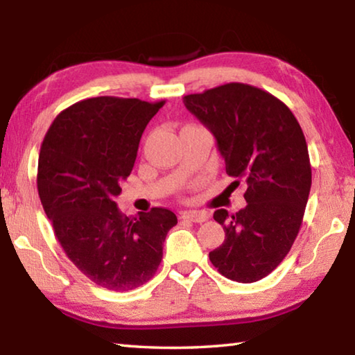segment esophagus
Returning <instances> with one entry per match:
<instances>
[{
    "label": "esophagus",
    "mask_w": 355,
    "mask_h": 355,
    "mask_svg": "<svg viewBox=\"0 0 355 355\" xmlns=\"http://www.w3.org/2000/svg\"><path fill=\"white\" fill-rule=\"evenodd\" d=\"M208 218H209V214L205 213V211H184V213H182V219L183 220L197 222V224L208 220Z\"/></svg>",
    "instance_id": "34e87169"
}]
</instances>
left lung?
Listing matches in <instances>:
<instances>
[{
	"instance_id": "obj_1",
	"label": "left lung",
	"mask_w": 355,
	"mask_h": 355,
	"mask_svg": "<svg viewBox=\"0 0 355 355\" xmlns=\"http://www.w3.org/2000/svg\"><path fill=\"white\" fill-rule=\"evenodd\" d=\"M183 103L213 133L233 183L248 184L243 209L214 211L225 239L209 261L227 279L252 284L279 266L302 224L311 188L302 128L284 101L243 83L184 95Z\"/></svg>"
}]
</instances>
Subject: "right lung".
Here are the masks:
<instances>
[{
    "label": "right lung",
    "mask_w": 355,
    "mask_h": 355,
    "mask_svg": "<svg viewBox=\"0 0 355 355\" xmlns=\"http://www.w3.org/2000/svg\"><path fill=\"white\" fill-rule=\"evenodd\" d=\"M164 101L97 97L64 110L42 142L39 197L65 255L94 284L130 291L153 277L171 209L128 218L119 211L120 183L133 171L141 136Z\"/></svg>",
    "instance_id": "add662e5"
}]
</instances>
